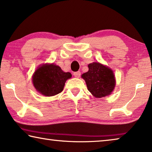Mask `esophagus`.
I'll use <instances>...</instances> for the list:
<instances>
[{"label": "esophagus", "mask_w": 152, "mask_h": 152, "mask_svg": "<svg viewBox=\"0 0 152 152\" xmlns=\"http://www.w3.org/2000/svg\"><path fill=\"white\" fill-rule=\"evenodd\" d=\"M80 72H76L74 73V76L76 77V78H79L80 76Z\"/></svg>", "instance_id": "obj_1"}]
</instances>
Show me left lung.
Returning <instances> with one entry per match:
<instances>
[{
    "label": "left lung",
    "instance_id": "obj_1",
    "mask_svg": "<svg viewBox=\"0 0 152 152\" xmlns=\"http://www.w3.org/2000/svg\"><path fill=\"white\" fill-rule=\"evenodd\" d=\"M88 71L82 75L89 92L96 98L110 95L114 91L115 80L114 72L99 62L88 64Z\"/></svg>",
    "mask_w": 152,
    "mask_h": 152
}]
</instances>
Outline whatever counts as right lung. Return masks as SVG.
<instances>
[{"instance_id":"1","label":"right lung","mask_w":152,"mask_h":152,"mask_svg":"<svg viewBox=\"0 0 152 152\" xmlns=\"http://www.w3.org/2000/svg\"><path fill=\"white\" fill-rule=\"evenodd\" d=\"M69 72H64L61 67L54 64H43L39 66L32 76V83L38 93L47 97L57 95L64 90Z\"/></svg>"}]
</instances>
